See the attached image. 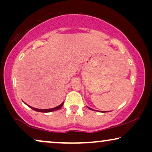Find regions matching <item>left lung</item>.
<instances>
[{
  "label": "left lung",
  "instance_id": "1",
  "mask_svg": "<svg viewBox=\"0 0 152 152\" xmlns=\"http://www.w3.org/2000/svg\"><path fill=\"white\" fill-rule=\"evenodd\" d=\"M88 109H91V110H93V109H91V108H89V107H88Z\"/></svg>",
  "mask_w": 152,
  "mask_h": 152
}]
</instances>
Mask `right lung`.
<instances>
[{
	"mask_svg": "<svg viewBox=\"0 0 152 152\" xmlns=\"http://www.w3.org/2000/svg\"><path fill=\"white\" fill-rule=\"evenodd\" d=\"M64 104V102H62L61 104L59 106H58V107H56L55 108H53V109H36V108H33L32 107H30V106L28 105L29 107H30L31 109L34 110V111H38V112H43V113H48V112H51V111H57V110H59L61 109L62 107V106Z\"/></svg>",
	"mask_w": 152,
	"mask_h": 152,
	"instance_id": "1",
	"label": "right lung"
}]
</instances>
